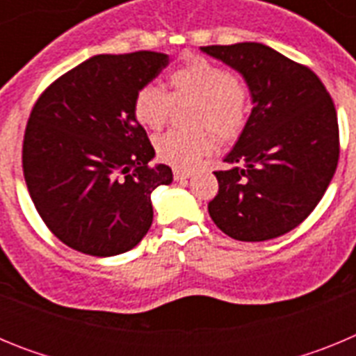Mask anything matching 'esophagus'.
<instances>
[{"label":"esophagus","mask_w":356,"mask_h":356,"mask_svg":"<svg viewBox=\"0 0 356 356\" xmlns=\"http://www.w3.org/2000/svg\"><path fill=\"white\" fill-rule=\"evenodd\" d=\"M172 176H175L176 181H184L187 180V178H191L193 172L188 171V169H175V171H172Z\"/></svg>","instance_id":"34e87169"}]
</instances>
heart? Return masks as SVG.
I'll use <instances>...</instances> for the list:
<instances>
[{
  "mask_svg": "<svg viewBox=\"0 0 356 356\" xmlns=\"http://www.w3.org/2000/svg\"><path fill=\"white\" fill-rule=\"evenodd\" d=\"M169 92L144 85L134 97L135 119L149 130H160L169 121L175 105L193 102L188 124L193 130H169L155 140L156 155L175 168H191L219 139L235 140L244 131L251 114L250 87L225 65L207 56L193 55L168 76Z\"/></svg>",
  "mask_w": 356,
  "mask_h": 356,
  "instance_id": "b5f03b06",
  "label": "heart"
}]
</instances>
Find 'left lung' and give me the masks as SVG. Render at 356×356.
<instances>
[{
  "mask_svg": "<svg viewBox=\"0 0 356 356\" xmlns=\"http://www.w3.org/2000/svg\"><path fill=\"white\" fill-rule=\"evenodd\" d=\"M207 55L238 71L250 87V121L216 171L212 221L244 242L276 238L310 216L339 162L335 105L312 69L260 42L205 46Z\"/></svg>",
  "mask_w": 356,
  "mask_h": 356,
  "instance_id": "left-lung-1",
  "label": "left lung"
}]
</instances>
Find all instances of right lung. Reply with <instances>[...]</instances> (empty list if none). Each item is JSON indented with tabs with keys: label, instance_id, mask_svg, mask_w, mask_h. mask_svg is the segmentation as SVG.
<instances>
[{
	"label": "right lung",
	"instance_id": "add662e5",
	"mask_svg": "<svg viewBox=\"0 0 356 356\" xmlns=\"http://www.w3.org/2000/svg\"><path fill=\"white\" fill-rule=\"evenodd\" d=\"M169 64L155 51L96 55L56 78L31 108L23 172L37 212L65 246L114 257L153 222L151 193L169 165L151 168L147 134L134 115L137 90Z\"/></svg>",
	"mask_w": 356,
	"mask_h": 356
}]
</instances>
